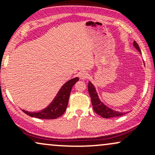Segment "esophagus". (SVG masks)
<instances>
[{"instance_id": "34e87169", "label": "esophagus", "mask_w": 155, "mask_h": 155, "mask_svg": "<svg viewBox=\"0 0 155 155\" xmlns=\"http://www.w3.org/2000/svg\"><path fill=\"white\" fill-rule=\"evenodd\" d=\"M79 76L80 79L84 80L85 79H87V78L88 77L89 75H88V74L87 72L81 71V72H79Z\"/></svg>"}]
</instances>
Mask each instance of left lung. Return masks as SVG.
<instances>
[{"instance_id": "obj_1", "label": "left lung", "mask_w": 155, "mask_h": 155, "mask_svg": "<svg viewBox=\"0 0 155 155\" xmlns=\"http://www.w3.org/2000/svg\"><path fill=\"white\" fill-rule=\"evenodd\" d=\"M133 46L136 49L141 53L140 49L139 48L138 44L136 41H133ZM88 92L90 94V98H91V102L92 104V107H93L94 111L95 113H97L99 116L104 117V118H112V117H120L122 115L125 114L127 112H120L117 111H114L112 108H110L106 106L104 103L102 102L99 98V96L97 95V92L96 91L95 86L93 85L91 81H89L88 82Z\"/></svg>"}]
</instances>
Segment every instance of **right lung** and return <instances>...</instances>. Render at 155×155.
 Returning a JSON list of instances; mask_svg holds the SVG:
<instances>
[{
    "label": "right lung",
    "mask_w": 155,
    "mask_h": 155,
    "mask_svg": "<svg viewBox=\"0 0 155 155\" xmlns=\"http://www.w3.org/2000/svg\"><path fill=\"white\" fill-rule=\"evenodd\" d=\"M78 81L79 78L76 77L66 81L60 89L51 104L41 111L30 112L22 110V111L32 117L41 120H53L58 118L65 113L68 104L71 89Z\"/></svg>",
    "instance_id": "1"
}]
</instances>
